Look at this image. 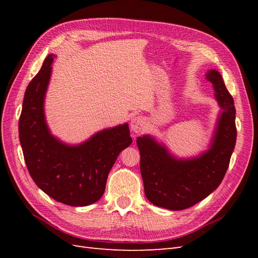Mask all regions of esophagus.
Here are the masks:
<instances>
[{
	"label": "esophagus",
	"instance_id": "1",
	"mask_svg": "<svg viewBox=\"0 0 258 258\" xmlns=\"http://www.w3.org/2000/svg\"><path fill=\"white\" fill-rule=\"evenodd\" d=\"M145 127V118L142 116H135L131 120V130L135 132H141Z\"/></svg>",
	"mask_w": 258,
	"mask_h": 258
}]
</instances>
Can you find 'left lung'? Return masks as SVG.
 <instances>
[{
    "label": "left lung",
    "mask_w": 258,
    "mask_h": 258,
    "mask_svg": "<svg viewBox=\"0 0 258 258\" xmlns=\"http://www.w3.org/2000/svg\"><path fill=\"white\" fill-rule=\"evenodd\" d=\"M207 79L214 85L223 113L206 154L196 159L176 160L152 138L137 139L145 196L157 207L179 211L198 204L217 188L229 167L237 140L235 103L220 73L212 70Z\"/></svg>",
    "instance_id": "1"
}]
</instances>
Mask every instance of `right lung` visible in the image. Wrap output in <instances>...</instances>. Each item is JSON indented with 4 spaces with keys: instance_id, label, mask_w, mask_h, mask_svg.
Returning <instances> with one entry per match:
<instances>
[{
    "instance_id": "1",
    "label": "right lung",
    "mask_w": 258,
    "mask_h": 258,
    "mask_svg": "<svg viewBox=\"0 0 258 258\" xmlns=\"http://www.w3.org/2000/svg\"><path fill=\"white\" fill-rule=\"evenodd\" d=\"M53 54H49L28 85L19 118L23 157L35 184L56 201L72 207L95 204L119 153L132 143L127 123L98 132L79 146L60 143L48 131L44 97L50 79Z\"/></svg>"
}]
</instances>
